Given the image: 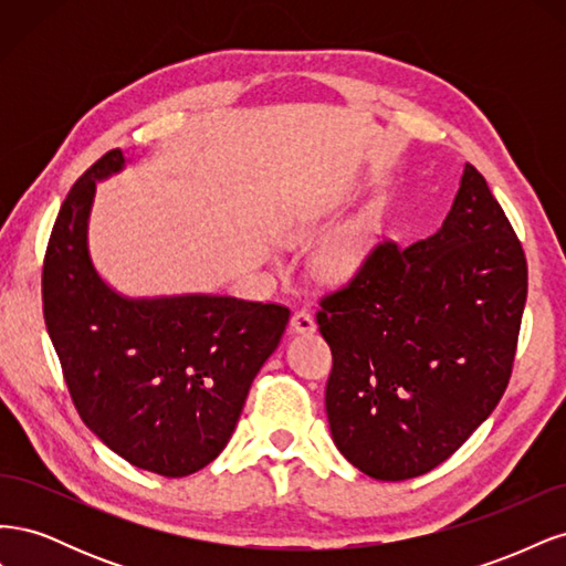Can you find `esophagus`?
<instances>
[{
  "label": "esophagus",
  "mask_w": 566,
  "mask_h": 566,
  "mask_svg": "<svg viewBox=\"0 0 566 566\" xmlns=\"http://www.w3.org/2000/svg\"><path fill=\"white\" fill-rule=\"evenodd\" d=\"M290 331L293 333H300V335H306V333H314L316 331V323H314V316L306 312V310H297L293 314V318H290Z\"/></svg>",
  "instance_id": "obj_1"
}]
</instances>
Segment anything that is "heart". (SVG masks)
Returning <instances> with one entry per match:
<instances>
[{
  "instance_id": "1",
  "label": "heart",
  "mask_w": 566,
  "mask_h": 566,
  "mask_svg": "<svg viewBox=\"0 0 566 566\" xmlns=\"http://www.w3.org/2000/svg\"><path fill=\"white\" fill-rule=\"evenodd\" d=\"M364 238L361 235H342L331 248H325L321 254V266L331 273V276H349L358 269L364 260Z\"/></svg>"
}]
</instances>
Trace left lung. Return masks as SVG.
<instances>
[{
    "instance_id": "1",
    "label": "left lung",
    "mask_w": 566,
    "mask_h": 566,
    "mask_svg": "<svg viewBox=\"0 0 566 566\" xmlns=\"http://www.w3.org/2000/svg\"><path fill=\"white\" fill-rule=\"evenodd\" d=\"M526 281L515 229L465 165L434 235L378 243L318 302L333 352L325 413L339 453L382 482L451 458L505 394Z\"/></svg>"
}]
</instances>
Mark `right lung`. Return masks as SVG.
Segmentation results:
<instances>
[{
    "mask_svg": "<svg viewBox=\"0 0 566 566\" xmlns=\"http://www.w3.org/2000/svg\"><path fill=\"white\" fill-rule=\"evenodd\" d=\"M123 165V150H108L61 205L42 266L44 323L84 424L134 468L186 476L229 443L290 310L217 295L127 300L111 290L90 260L87 219L96 179Z\"/></svg>",
    "mask_w": 566,
    "mask_h": 566,
    "instance_id": "right-lung-1",
    "label": "right lung"
}]
</instances>
